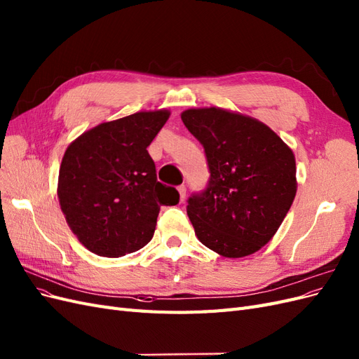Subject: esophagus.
I'll use <instances>...</instances> for the list:
<instances>
[{"instance_id":"obj_1","label":"esophagus","mask_w":359,"mask_h":359,"mask_svg":"<svg viewBox=\"0 0 359 359\" xmlns=\"http://www.w3.org/2000/svg\"><path fill=\"white\" fill-rule=\"evenodd\" d=\"M178 193H180V202H182L184 199H186V187L180 186L178 187Z\"/></svg>"}]
</instances>
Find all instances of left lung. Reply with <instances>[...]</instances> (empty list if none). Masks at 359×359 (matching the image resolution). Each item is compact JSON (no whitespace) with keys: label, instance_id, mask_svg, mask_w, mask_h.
Here are the masks:
<instances>
[{"label":"left lung","instance_id":"obj_1","mask_svg":"<svg viewBox=\"0 0 359 359\" xmlns=\"http://www.w3.org/2000/svg\"><path fill=\"white\" fill-rule=\"evenodd\" d=\"M184 126L205 148L211 180L189 199L198 240L223 257L259 252L283 223L295 199V156L259 119L223 107H191Z\"/></svg>","mask_w":359,"mask_h":359}]
</instances>
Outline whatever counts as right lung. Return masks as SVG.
Masks as SVG:
<instances>
[{"label":"right lung","instance_id":"obj_1","mask_svg":"<svg viewBox=\"0 0 359 359\" xmlns=\"http://www.w3.org/2000/svg\"><path fill=\"white\" fill-rule=\"evenodd\" d=\"M170 111H140L104 121L67 147L58 175L66 222L91 253L121 257L145 247L154 235L161 205L180 194L157 181L148 147Z\"/></svg>","mask_w":359,"mask_h":359}]
</instances>
